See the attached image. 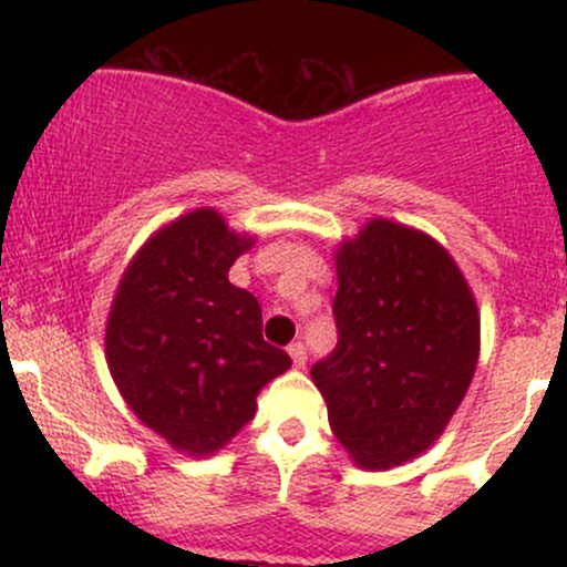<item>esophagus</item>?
<instances>
[{
	"mask_svg": "<svg viewBox=\"0 0 567 567\" xmlns=\"http://www.w3.org/2000/svg\"><path fill=\"white\" fill-rule=\"evenodd\" d=\"M290 357H292V365L296 368H303L306 365V347L301 341H296V343H290Z\"/></svg>",
	"mask_w": 567,
	"mask_h": 567,
	"instance_id": "obj_1",
	"label": "esophagus"
}]
</instances>
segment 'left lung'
Returning a JSON list of instances; mask_svg holds the SVG:
<instances>
[{"label": "left lung", "mask_w": 567, "mask_h": 567, "mask_svg": "<svg viewBox=\"0 0 567 567\" xmlns=\"http://www.w3.org/2000/svg\"><path fill=\"white\" fill-rule=\"evenodd\" d=\"M338 343L311 368L330 429L362 470L424 453L470 389L480 315L451 252L373 218L336 252Z\"/></svg>", "instance_id": "left-lung-1"}]
</instances>
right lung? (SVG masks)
<instances>
[{
    "mask_svg": "<svg viewBox=\"0 0 567 567\" xmlns=\"http://www.w3.org/2000/svg\"><path fill=\"white\" fill-rule=\"evenodd\" d=\"M252 237L210 207L186 213L135 252L106 322L112 379L175 451L210 455L256 415V396L290 368L261 333L256 296L229 282Z\"/></svg>",
    "mask_w": 567,
    "mask_h": 567,
    "instance_id": "1",
    "label": "right lung"
}]
</instances>
